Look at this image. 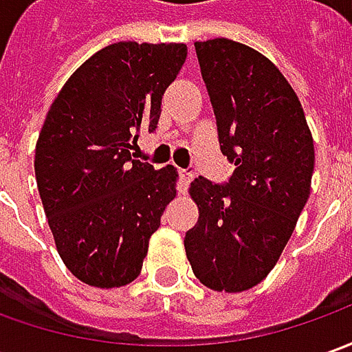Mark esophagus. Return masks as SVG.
I'll list each match as a JSON object with an SVG mask.
<instances>
[{
	"instance_id": "esophagus-1",
	"label": "esophagus",
	"mask_w": 352,
	"mask_h": 352,
	"mask_svg": "<svg viewBox=\"0 0 352 352\" xmlns=\"http://www.w3.org/2000/svg\"><path fill=\"white\" fill-rule=\"evenodd\" d=\"M177 173H179V183H177V188H179V192H187L188 185H190V181H192V177L195 173L192 171H188V169H177Z\"/></svg>"
}]
</instances>
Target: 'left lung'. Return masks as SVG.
Here are the masks:
<instances>
[{"label": "left lung", "instance_id": "left-lung-1", "mask_svg": "<svg viewBox=\"0 0 352 352\" xmlns=\"http://www.w3.org/2000/svg\"><path fill=\"white\" fill-rule=\"evenodd\" d=\"M220 150L236 165L228 183L199 177V222L185 251L200 283L241 292L273 271L309 197L314 140L304 109L269 58L228 38L195 43Z\"/></svg>", "mask_w": 352, "mask_h": 352}]
</instances>
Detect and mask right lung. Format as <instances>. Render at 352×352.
I'll list each match as a JSON object with an SVG mask.
<instances>
[{"mask_svg": "<svg viewBox=\"0 0 352 352\" xmlns=\"http://www.w3.org/2000/svg\"><path fill=\"white\" fill-rule=\"evenodd\" d=\"M185 58V44H109L72 74L46 115L36 185L56 249L85 285L132 283L175 199V167L153 169L130 150L142 128H157Z\"/></svg>", "mask_w": 352, "mask_h": 352, "instance_id": "add662e5", "label": "right lung"}]
</instances>
